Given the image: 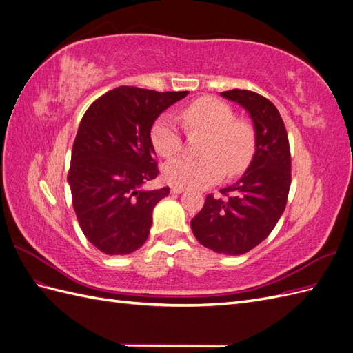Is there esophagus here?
<instances>
[{
  "label": "esophagus",
  "instance_id": "obj_1",
  "mask_svg": "<svg viewBox=\"0 0 353 353\" xmlns=\"http://www.w3.org/2000/svg\"><path fill=\"white\" fill-rule=\"evenodd\" d=\"M184 187H179V185H172L170 187V193L172 194H181V193H184Z\"/></svg>",
  "mask_w": 353,
  "mask_h": 353
}]
</instances>
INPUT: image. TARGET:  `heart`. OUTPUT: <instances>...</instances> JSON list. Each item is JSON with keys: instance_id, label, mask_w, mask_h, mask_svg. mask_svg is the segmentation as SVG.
I'll return each mask as SVG.
<instances>
[{"instance_id": "heart-1", "label": "heart", "mask_w": 353, "mask_h": 353, "mask_svg": "<svg viewBox=\"0 0 353 353\" xmlns=\"http://www.w3.org/2000/svg\"><path fill=\"white\" fill-rule=\"evenodd\" d=\"M183 121L190 131H205L208 137L201 145L205 156H179L165 165L168 183L179 187L205 188L225 175L237 176L249 168L256 153L258 138L250 121L236 117L230 104L215 97H200L183 110ZM150 141L157 154L175 156L183 147L176 121L162 114L150 130Z\"/></svg>"}]
</instances>
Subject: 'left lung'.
Masks as SVG:
<instances>
[{"mask_svg": "<svg viewBox=\"0 0 353 353\" xmlns=\"http://www.w3.org/2000/svg\"><path fill=\"white\" fill-rule=\"evenodd\" d=\"M222 97L237 101L252 116L258 145L244 175L221 197L208 194L191 219L200 244L213 252L243 254L270 236L285 209L292 184V154L279 109L263 95L230 90Z\"/></svg>", "mask_w": 353, "mask_h": 353, "instance_id": "1", "label": "left lung"}]
</instances>
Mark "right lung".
Here are the masks:
<instances>
[{"mask_svg":"<svg viewBox=\"0 0 353 353\" xmlns=\"http://www.w3.org/2000/svg\"><path fill=\"white\" fill-rule=\"evenodd\" d=\"M188 91L119 87L85 112L72 147L68 181L87 240L105 254H128L145 243L152 213L169 187L144 190L159 175L150 130Z\"/></svg>","mask_w":353,"mask_h":353,"instance_id":"obj_1","label":"right lung"}]
</instances>
